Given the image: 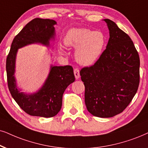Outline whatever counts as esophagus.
<instances>
[{
	"label": "esophagus",
	"instance_id": "obj_1",
	"mask_svg": "<svg viewBox=\"0 0 148 148\" xmlns=\"http://www.w3.org/2000/svg\"><path fill=\"white\" fill-rule=\"evenodd\" d=\"M74 76H75V78L76 79H78L80 78V71L78 68H75L74 70Z\"/></svg>",
	"mask_w": 148,
	"mask_h": 148
}]
</instances>
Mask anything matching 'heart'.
<instances>
[{
	"label": "heart",
	"instance_id": "heart-1",
	"mask_svg": "<svg viewBox=\"0 0 148 148\" xmlns=\"http://www.w3.org/2000/svg\"><path fill=\"white\" fill-rule=\"evenodd\" d=\"M64 43L67 46L76 48L75 58L78 63L91 65L102 55L106 44V37L101 31L73 28L66 33ZM61 51L64 52L63 50Z\"/></svg>",
	"mask_w": 148,
	"mask_h": 148
}]
</instances>
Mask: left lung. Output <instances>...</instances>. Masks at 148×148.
<instances>
[{
	"label": "left lung",
	"mask_w": 148,
	"mask_h": 148,
	"mask_svg": "<svg viewBox=\"0 0 148 148\" xmlns=\"http://www.w3.org/2000/svg\"><path fill=\"white\" fill-rule=\"evenodd\" d=\"M109 31L106 49L96 63L80 70L87 111L112 117L130 103L139 84V56L130 37L115 22L104 19Z\"/></svg>",
	"instance_id": "8db88e82"
}]
</instances>
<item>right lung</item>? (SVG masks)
I'll return each instance as SVG.
<instances>
[{"instance_id":"1","label":"right lung","mask_w":148,"mask_h":148,"mask_svg":"<svg viewBox=\"0 0 148 148\" xmlns=\"http://www.w3.org/2000/svg\"><path fill=\"white\" fill-rule=\"evenodd\" d=\"M56 24L54 20L35 18L31 20L14 37L7 56L6 70L9 91L17 104L30 115L55 116L61 108L65 90L75 80L72 66L51 64L47 78L38 90L33 93L23 92L18 86L15 73L18 49L34 44L50 47V42L55 40Z\"/></svg>"}]
</instances>
